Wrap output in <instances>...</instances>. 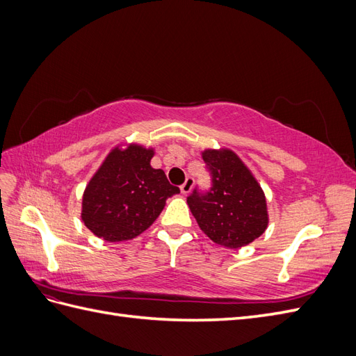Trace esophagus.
Wrapping results in <instances>:
<instances>
[{"mask_svg":"<svg viewBox=\"0 0 356 356\" xmlns=\"http://www.w3.org/2000/svg\"><path fill=\"white\" fill-rule=\"evenodd\" d=\"M193 184H195V179H193V178H187L184 184H182V186L179 187V190H181L182 195H184V196H186V195H188L190 190L193 188Z\"/></svg>","mask_w":356,"mask_h":356,"instance_id":"1","label":"esophagus"}]
</instances>
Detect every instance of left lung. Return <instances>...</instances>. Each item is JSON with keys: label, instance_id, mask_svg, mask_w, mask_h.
Wrapping results in <instances>:
<instances>
[{"label": "left lung", "instance_id": "1", "mask_svg": "<svg viewBox=\"0 0 356 356\" xmlns=\"http://www.w3.org/2000/svg\"><path fill=\"white\" fill-rule=\"evenodd\" d=\"M202 159L212 177L207 193L193 191L188 208L200 230L221 246L238 250L266 232L268 224L264 191L252 172L229 148L204 149Z\"/></svg>", "mask_w": 356, "mask_h": 356}]
</instances>
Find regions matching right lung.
<instances>
[{"label": "right lung", "mask_w": 356, "mask_h": 356, "mask_svg": "<svg viewBox=\"0 0 356 356\" xmlns=\"http://www.w3.org/2000/svg\"><path fill=\"white\" fill-rule=\"evenodd\" d=\"M153 156V148L129 144L105 157L81 203V220L95 236L106 242L131 241L157 220L168 197L178 195L165 172L149 165Z\"/></svg>", "instance_id": "1"}]
</instances>
